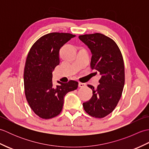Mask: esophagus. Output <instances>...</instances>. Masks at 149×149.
Returning <instances> with one entry per match:
<instances>
[{
    "instance_id": "obj_1",
    "label": "esophagus",
    "mask_w": 149,
    "mask_h": 149,
    "mask_svg": "<svg viewBox=\"0 0 149 149\" xmlns=\"http://www.w3.org/2000/svg\"><path fill=\"white\" fill-rule=\"evenodd\" d=\"M86 86V84L85 83H79V87H81V88H83Z\"/></svg>"
}]
</instances>
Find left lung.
I'll return each instance as SVG.
<instances>
[{"label": "left lung", "mask_w": 149, "mask_h": 149, "mask_svg": "<svg viewBox=\"0 0 149 149\" xmlns=\"http://www.w3.org/2000/svg\"><path fill=\"white\" fill-rule=\"evenodd\" d=\"M79 38L92 54L91 68L102 75L97 88L88 85L93 95L83 106L88 115L102 118L115 109L122 96L125 83L123 57L115 41L102 34H84Z\"/></svg>", "instance_id": "obj_1"}]
</instances>
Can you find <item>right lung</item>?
Segmentation results:
<instances>
[{"label": "right lung", "mask_w": 149, "mask_h": 149, "mask_svg": "<svg viewBox=\"0 0 149 149\" xmlns=\"http://www.w3.org/2000/svg\"><path fill=\"white\" fill-rule=\"evenodd\" d=\"M75 36L52 33L38 40L31 47L24 73L25 95L31 108L43 119H50L61 112L64 97L76 90L78 82L70 80L53 86L52 71L59 64V52L64 44Z\"/></svg>", "instance_id": "obj_1"}]
</instances>
